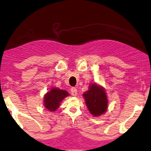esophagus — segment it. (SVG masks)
<instances>
[{"label":"esophagus","instance_id":"34e87169","mask_svg":"<svg viewBox=\"0 0 151 151\" xmlns=\"http://www.w3.org/2000/svg\"><path fill=\"white\" fill-rule=\"evenodd\" d=\"M70 91H71L72 96H76V95H77V89H76V88H75V87L71 88V89H70Z\"/></svg>","mask_w":151,"mask_h":151}]
</instances>
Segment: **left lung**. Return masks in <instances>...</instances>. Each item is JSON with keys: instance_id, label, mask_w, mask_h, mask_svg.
I'll return each instance as SVG.
<instances>
[{"instance_id": "1", "label": "left lung", "mask_w": 151, "mask_h": 151, "mask_svg": "<svg viewBox=\"0 0 151 151\" xmlns=\"http://www.w3.org/2000/svg\"><path fill=\"white\" fill-rule=\"evenodd\" d=\"M88 111L91 114L99 116L107 110L108 99L104 88L96 83L91 84L86 92L83 93Z\"/></svg>"}]
</instances>
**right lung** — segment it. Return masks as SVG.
Instances as JSON below:
<instances>
[{
    "instance_id": "add662e5",
    "label": "right lung",
    "mask_w": 151,
    "mask_h": 151,
    "mask_svg": "<svg viewBox=\"0 0 151 151\" xmlns=\"http://www.w3.org/2000/svg\"><path fill=\"white\" fill-rule=\"evenodd\" d=\"M69 96V93L66 90L53 87L44 96V106L50 112L55 111L62 101Z\"/></svg>"
}]
</instances>
